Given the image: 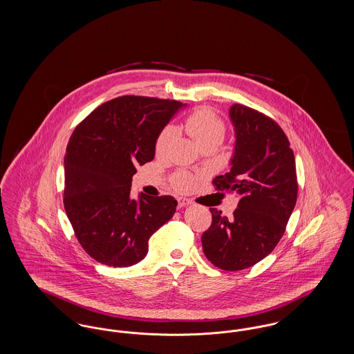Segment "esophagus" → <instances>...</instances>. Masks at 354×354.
<instances>
[{"label":"esophagus","instance_id":"obj_1","mask_svg":"<svg viewBox=\"0 0 354 354\" xmlns=\"http://www.w3.org/2000/svg\"><path fill=\"white\" fill-rule=\"evenodd\" d=\"M188 204H189V202H188V201H185V199H179V201H178V207H179V208L187 207Z\"/></svg>","mask_w":354,"mask_h":354}]
</instances>
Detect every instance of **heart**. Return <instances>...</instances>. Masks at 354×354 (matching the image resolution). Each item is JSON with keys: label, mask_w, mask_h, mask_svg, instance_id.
Returning <instances> with one entry per match:
<instances>
[{"label": "heart", "mask_w": 354, "mask_h": 354, "mask_svg": "<svg viewBox=\"0 0 354 354\" xmlns=\"http://www.w3.org/2000/svg\"><path fill=\"white\" fill-rule=\"evenodd\" d=\"M185 131L196 142L202 145L207 140H221L225 133V124L221 119L209 109L201 107L194 110L185 122ZM172 127H165L158 135L155 142V151L158 155L166 151L172 139ZM172 185L179 191H187L194 185V176L187 172H178L172 176Z\"/></svg>", "instance_id": "heart-1"}]
</instances>
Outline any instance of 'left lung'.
Returning <instances> with one entry per match:
<instances>
[{
    "instance_id": "left-lung-1",
    "label": "left lung",
    "mask_w": 354,
    "mask_h": 354,
    "mask_svg": "<svg viewBox=\"0 0 354 354\" xmlns=\"http://www.w3.org/2000/svg\"><path fill=\"white\" fill-rule=\"evenodd\" d=\"M235 151L230 172L212 183L240 196L232 218L209 208L211 227L203 252L220 270H241L267 257L286 232L297 201L295 155L281 127L270 117L235 103L230 109Z\"/></svg>"
}]
</instances>
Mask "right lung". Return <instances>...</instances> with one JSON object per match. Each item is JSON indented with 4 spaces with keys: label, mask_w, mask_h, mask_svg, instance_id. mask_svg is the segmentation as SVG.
<instances>
[{
    "label": "right lung",
    "mask_w": 354,
    "mask_h": 354,
    "mask_svg": "<svg viewBox=\"0 0 354 354\" xmlns=\"http://www.w3.org/2000/svg\"><path fill=\"white\" fill-rule=\"evenodd\" d=\"M182 102L124 95L90 113L70 136L64 205L87 254L109 267H131L146 257L149 240L175 214L169 196L135 201L136 165L151 162L158 135Z\"/></svg>",
    "instance_id": "obj_1"
}]
</instances>
